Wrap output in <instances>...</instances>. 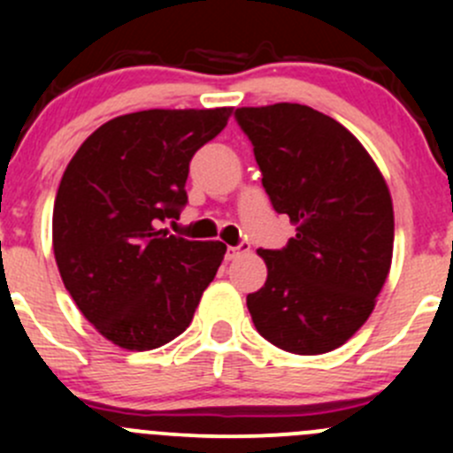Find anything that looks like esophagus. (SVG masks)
Masks as SVG:
<instances>
[{
  "instance_id": "34e87169",
  "label": "esophagus",
  "mask_w": 453,
  "mask_h": 453,
  "mask_svg": "<svg viewBox=\"0 0 453 453\" xmlns=\"http://www.w3.org/2000/svg\"><path fill=\"white\" fill-rule=\"evenodd\" d=\"M250 250V243L248 241H241L239 245H230V248H227V252H226V260H234V258H239L241 254H245Z\"/></svg>"
}]
</instances>
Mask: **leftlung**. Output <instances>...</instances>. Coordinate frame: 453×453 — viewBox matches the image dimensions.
<instances>
[{
    "label": "left lung",
    "mask_w": 453,
    "mask_h": 453,
    "mask_svg": "<svg viewBox=\"0 0 453 453\" xmlns=\"http://www.w3.org/2000/svg\"><path fill=\"white\" fill-rule=\"evenodd\" d=\"M234 118L273 210L296 226L282 250H258L267 280L248 296L252 322L287 353H328L366 322L390 272V190L359 140L307 104L241 107Z\"/></svg>",
    "instance_id": "8db88e82"
}]
</instances>
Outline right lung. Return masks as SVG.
<instances>
[{
	"mask_svg": "<svg viewBox=\"0 0 453 453\" xmlns=\"http://www.w3.org/2000/svg\"><path fill=\"white\" fill-rule=\"evenodd\" d=\"M232 107L149 109L104 122L58 184L52 245L81 313L127 350L168 344L193 322L226 245L168 234L188 203L193 155L217 138Z\"/></svg>",
	"mask_w": 453,
	"mask_h": 453,
	"instance_id": "obj_1",
	"label": "right lung"
}]
</instances>
